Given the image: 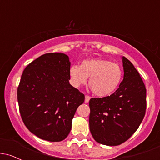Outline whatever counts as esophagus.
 Returning <instances> with one entry per match:
<instances>
[{
    "instance_id": "1",
    "label": "esophagus",
    "mask_w": 160,
    "mask_h": 160,
    "mask_svg": "<svg viewBox=\"0 0 160 160\" xmlns=\"http://www.w3.org/2000/svg\"><path fill=\"white\" fill-rule=\"evenodd\" d=\"M90 100V97H89V96H86L85 97V102H89Z\"/></svg>"
}]
</instances>
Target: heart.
<instances>
[{"mask_svg":"<svg viewBox=\"0 0 160 160\" xmlns=\"http://www.w3.org/2000/svg\"><path fill=\"white\" fill-rule=\"evenodd\" d=\"M88 77L93 93L97 97H105L118 88L122 71L118 64L101 58L87 59L80 67L73 65L69 70L70 83L75 88L85 84Z\"/></svg>","mask_w":160,"mask_h":160,"instance_id":"1","label":"heart"}]
</instances>
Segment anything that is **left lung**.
<instances>
[{"mask_svg": "<svg viewBox=\"0 0 160 160\" xmlns=\"http://www.w3.org/2000/svg\"><path fill=\"white\" fill-rule=\"evenodd\" d=\"M123 80L108 97L90 99V130L93 139L106 146H118L139 128L147 108V90L139 72L122 58Z\"/></svg>", "mask_w": 160, "mask_h": 160, "instance_id": "left-lung-1", "label": "left lung"}]
</instances>
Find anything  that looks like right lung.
Listing matches in <instances>:
<instances>
[{
  "label": "right lung",
  "mask_w": 160,
  "mask_h": 160,
  "mask_svg": "<svg viewBox=\"0 0 160 160\" xmlns=\"http://www.w3.org/2000/svg\"><path fill=\"white\" fill-rule=\"evenodd\" d=\"M70 63L65 53H45L28 64L21 76L18 88L21 118L40 139H66L77 109L84 102V95L69 83Z\"/></svg>",
  "instance_id": "add662e5"
}]
</instances>
